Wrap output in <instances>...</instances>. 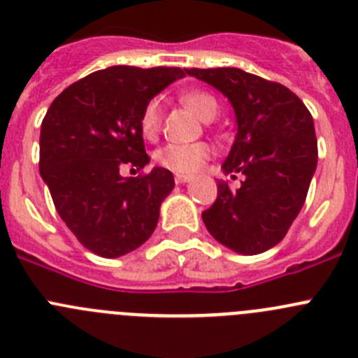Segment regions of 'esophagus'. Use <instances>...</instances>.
I'll use <instances>...</instances> for the list:
<instances>
[{"mask_svg": "<svg viewBox=\"0 0 358 358\" xmlns=\"http://www.w3.org/2000/svg\"><path fill=\"white\" fill-rule=\"evenodd\" d=\"M175 182H176V183H187V182H190V176L175 175Z\"/></svg>", "mask_w": 358, "mask_h": 358, "instance_id": "1", "label": "esophagus"}]
</instances>
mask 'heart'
I'll list each match as a JSON object with an SVG mask.
<instances>
[{
	"instance_id": "1",
	"label": "heart",
	"mask_w": 358,
	"mask_h": 358,
	"mask_svg": "<svg viewBox=\"0 0 358 358\" xmlns=\"http://www.w3.org/2000/svg\"><path fill=\"white\" fill-rule=\"evenodd\" d=\"M180 100L190 108L203 122H212L219 115V102L215 96L201 90H187L180 93ZM162 127V106L159 99H152L145 106L139 118V130L146 139L153 141L160 134ZM212 157V148L206 143L192 145H168L155 152V162L160 168L176 175H194Z\"/></svg>"
}]
</instances>
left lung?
<instances>
[{"instance_id": "1", "label": "left lung", "mask_w": 358, "mask_h": 358, "mask_svg": "<svg viewBox=\"0 0 358 358\" xmlns=\"http://www.w3.org/2000/svg\"><path fill=\"white\" fill-rule=\"evenodd\" d=\"M219 90L235 109L236 136L222 171L240 189L217 183V199L201 213L210 235L238 255H259L285 238L306 201L318 162L313 116L279 83L240 69H185Z\"/></svg>"}]
</instances>
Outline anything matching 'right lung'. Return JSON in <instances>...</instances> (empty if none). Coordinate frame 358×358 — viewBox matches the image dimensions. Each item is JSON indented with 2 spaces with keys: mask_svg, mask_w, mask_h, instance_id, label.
I'll use <instances>...</instances> for the list:
<instances>
[{
  "mask_svg": "<svg viewBox=\"0 0 358 358\" xmlns=\"http://www.w3.org/2000/svg\"><path fill=\"white\" fill-rule=\"evenodd\" d=\"M178 66L116 65L63 90L40 129V175L66 228L88 250L120 258L155 231L173 173L153 168L123 178L120 168L150 162L139 130L146 103L176 79Z\"/></svg>",
  "mask_w": 358,
  "mask_h": 358,
  "instance_id": "1",
  "label": "right lung"
}]
</instances>
